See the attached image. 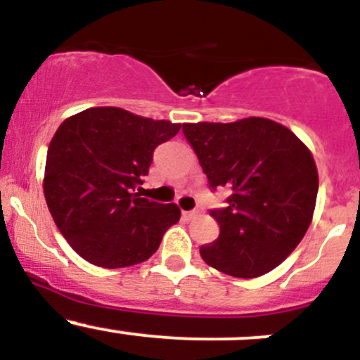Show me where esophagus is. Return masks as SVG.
<instances>
[{"instance_id":"esophagus-1","label":"esophagus","mask_w":360,"mask_h":360,"mask_svg":"<svg viewBox=\"0 0 360 360\" xmlns=\"http://www.w3.org/2000/svg\"><path fill=\"white\" fill-rule=\"evenodd\" d=\"M198 216V210H183L184 219H193V217Z\"/></svg>"}]
</instances>
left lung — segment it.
I'll return each instance as SVG.
<instances>
[{
  "instance_id": "obj_1",
  "label": "left lung",
  "mask_w": 360,
  "mask_h": 360,
  "mask_svg": "<svg viewBox=\"0 0 360 360\" xmlns=\"http://www.w3.org/2000/svg\"><path fill=\"white\" fill-rule=\"evenodd\" d=\"M210 190L226 207L210 210L219 237L200 248L207 264L237 278L268 274L296 249L314 216L319 174L308 148L266 118L184 123Z\"/></svg>"
}]
</instances>
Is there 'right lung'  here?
Segmentation results:
<instances>
[{
    "label": "right lung",
    "mask_w": 360,
    "mask_h": 360,
    "mask_svg": "<svg viewBox=\"0 0 360 360\" xmlns=\"http://www.w3.org/2000/svg\"><path fill=\"white\" fill-rule=\"evenodd\" d=\"M179 129L122 108H90L60 123L46 153L43 191L57 228L83 259L123 268L157 252L181 210L144 198L141 184L155 148Z\"/></svg>",
    "instance_id": "right-lung-1"
}]
</instances>
